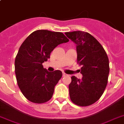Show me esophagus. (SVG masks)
Masks as SVG:
<instances>
[{
	"mask_svg": "<svg viewBox=\"0 0 124 124\" xmlns=\"http://www.w3.org/2000/svg\"><path fill=\"white\" fill-rule=\"evenodd\" d=\"M67 75H68L65 73H62V77H66V76Z\"/></svg>",
	"mask_w": 124,
	"mask_h": 124,
	"instance_id": "34e87169",
	"label": "esophagus"
}]
</instances>
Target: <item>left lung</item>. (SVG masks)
<instances>
[{
	"label": "left lung",
	"mask_w": 124,
	"mask_h": 124,
	"mask_svg": "<svg viewBox=\"0 0 124 124\" xmlns=\"http://www.w3.org/2000/svg\"><path fill=\"white\" fill-rule=\"evenodd\" d=\"M76 44L77 62L82 66V79L75 76L69 85L70 98L74 104L88 106L96 102L104 92L109 73V59L97 40L87 32L65 33Z\"/></svg>",
	"instance_id": "obj_1"
}]
</instances>
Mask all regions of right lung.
Wrapping results in <instances>:
<instances>
[{"instance_id":"obj_1","label":"right lung","mask_w":124,"mask_h":124,"mask_svg":"<svg viewBox=\"0 0 124 124\" xmlns=\"http://www.w3.org/2000/svg\"><path fill=\"white\" fill-rule=\"evenodd\" d=\"M69 42L61 32L37 30L20 46L15 60L16 81L21 92L28 100L42 104L51 98L54 86L62 76V71L49 72L42 63L58 45Z\"/></svg>"}]
</instances>
